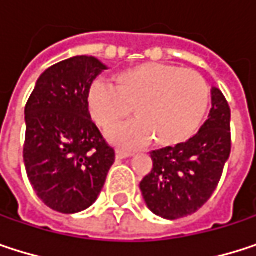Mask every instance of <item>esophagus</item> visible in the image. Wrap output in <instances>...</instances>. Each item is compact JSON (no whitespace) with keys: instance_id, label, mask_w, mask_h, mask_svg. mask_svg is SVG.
Returning <instances> with one entry per match:
<instances>
[{"instance_id":"1","label":"esophagus","mask_w":256,"mask_h":256,"mask_svg":"<svg viewBox=\"0 0 256 256\" xmlns=\"http://www.w3.org/2000/svg\"><path fill=\"white\" fill-rule=\"evenodd\" d=\"M116 156H117V158H118V160H124V158H128V157H132V154H130V152L122 151V150H117Z\"/></svg>"}]
</instances>
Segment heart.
<instances>
[{
	"instance_id": "b5f03b06",
	"label": "heart",
	"mask_w": 256,
	"mask_h": 256,
	"mask_svg": "<svg viewBox=\"0 0 256 256\" xmlns=\"http://www.w3.org/2000/svg\"><path fill=\"white\" fill-rule=\"evenodd\" d=\"M86 102L104 130L117 126L133 110L136 120L108 134L112 144L136 150L152 138L158 146L169 148L186 142L200 128L209 106V87L196 71L145 64L117 74L116 87L94 80Z\"/></svg>"
}]
</instances>
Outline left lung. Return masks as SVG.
Segmentation results:
<instances>
[{
	"mask_svg": "<svg viewBox=\"0 0 256 256\" xmlns=\"http://www.w3.org/2000/svg\"><path fill=\"white\" fill-rule=\"evenodd\" d=\"M200 130L186 142L151 152L152 169L139 184L148 209L164 220L197 212L214 194L230 157V106L216 87Z\"/></svg>",
	"mask_w": 256,
	"mask_h": 256,
	"instance_id": "8db88e82",
	"label": "left lung"
}]
</instances>
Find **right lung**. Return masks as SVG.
<instances>
[{
    "mask_svg": "<svg viewBox=\"0 0 256 256\" xmlns=\"http://www.w3.org/2000/svg\"><path fill=\"white\" fill-rule=\"evenodd\" d=\"M105 70L93 56L62 60L40 76L25 106L26 174L41 202L60 214L90 208L116 160L86 102Z\"/></svg>",
    "mask_w": 256,
    "mask_h": 256,
    "instance_id": "1",
    "label": "right lung"
}]
</instances>
